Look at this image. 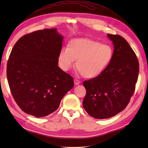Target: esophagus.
I'll return each instance as SVG.
<instances>
[{
    "mask_svg": "<svg viewBox=\"0 0 148 148\" xmlns=\"http://www.w3.org/2000/svg\"><path fill=\"white\" fill-rule=\"evenodd\" d=\"M74 84H76V85H77V84H79L80 83V81L78 80V79H74Z\"/></svg>",
    "mask_w": 148,
    "mask_h": 148,
    "instance_id": "obj_1",
    "label": "esophagus"
}]
</instances>
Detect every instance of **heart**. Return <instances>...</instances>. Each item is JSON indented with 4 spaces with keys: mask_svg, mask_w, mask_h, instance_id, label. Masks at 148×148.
Returning <instances> with one entry per match:
<instances>
[{
    "mask_svg": "<svg viewBox=\"0 0 148 148\" xmlns=\"http://www.w3.org/2000/svg\"><path fill=\"white\" fill-rule=\"evenodd\" d=\"M114 51L109 45L90 39L71 40L67 48H62L58 55L60 68L68 71L75 64L82 76L86 78L99 76L109 67Z\"/></svg>",
    "mask_w": 148,
    "mask_h": 148,
    "instance_id": "heart-1",
    "label": "heart"
}]
</instances>
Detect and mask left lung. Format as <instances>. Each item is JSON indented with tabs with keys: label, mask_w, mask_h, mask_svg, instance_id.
<instances>
[{
	"label": "left lung",
	"mask_w": 148,
	"mask_h": 148,
	"mask_svg": "<svg viewBox=\"0 0 148 148\" xmlns=\"http://www.w3.org/2000/svg\"><path fill=\"white\" fill-rule=\"evenodd\" d=\"M114 45L109 67L99 76L84 81L83 101L88 114L97 119L111 118L124 110L136 89L139 61L129 44L119 35L108 34Z\"/></svg>",
	"instance_id": "1"
}]
</instances>
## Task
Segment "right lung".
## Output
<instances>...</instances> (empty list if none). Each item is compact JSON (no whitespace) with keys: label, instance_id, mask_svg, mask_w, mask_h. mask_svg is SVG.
<instances>
[{"label":"right lung","instance_id":"1","mask_svg":"<svg viewBox=\"0 0 148 148\" xmlns=\"http://www.w3.org/2000/svg\"><path fill=\"white\" fill-rule=\"evenodd\" d=\"M63 37L56 29L25 34L16 42L7 64L12 97L27 114L44 117L58 108L74 86L73 78L58 66Z\"/></svg>","mask_w":148,"mask_h":148}]
</instances>
